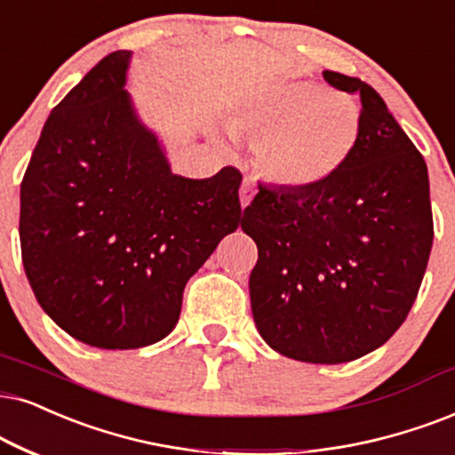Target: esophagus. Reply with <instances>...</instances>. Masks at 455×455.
<instances>
[{"instance_id":"esophagus-1","label":"esophagus","mask_w":455,"mask_h":455,"mask_svg":"<svg viewBox=\"0 0 455 455\" xmlns=\"http://www.w3.org/2000/svg\"><path fill=\"white\" fill-rule=\"evenodd\" d=\"M256 195V185L251 178H243V182H241V188H239V201H241V208H247V205L251 204V199H254Z\"/></svg>"}]
</instances>
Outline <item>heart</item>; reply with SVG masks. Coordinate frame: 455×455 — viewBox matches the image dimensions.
Returning a JSON list of instances; mask_svg holds the SVG:
<instances>
[{"instance_id": "1", "label": "heart", "mask_w": 455, "mask_h": 455, "mask_svg": "<svg viewBox=\"0 0 455 455\" xmlns=\"http://www.w3.org/2000/svg\"><path fill=\"white\" fill-rule=\"evenodd\" d=\"M361 107L323 84L291 82L256 96L233 119L237 136L257 138L256 165L285 188H310L342 170L361 136Z\"/></svg>"}]
</instances>
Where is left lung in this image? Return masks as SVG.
Masks as SVG:
<instances>
[{
    "label": "left lung",
    "mask_w": 455,
    "mask_h": 455,
    "mask_svg": "<svg viewBox=\"0 0 455 455\" xmlns=\"http://www.w3.org/2000/svg\"><path fill=\"white\" fill-rule=\"evenodd\" d=\"M361 96V136L323 185H258L241 228L258 245L251 313L262 340L307 363H347L382 347L416 300L430 247L428 170L371 85L323 71Z\"/></svg>",
    "instance_id": "obj_1"
}]
</instances>
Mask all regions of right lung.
I'll return each mask as SVG.
<instances>
[{
	"label": "right lung",
	"mask_w": 455,
	"mask_h": 455,
	"mask_svg": "<svg viewBox=\"0 0 455 455\" xmlns=\"http://www.w3.org/2000/svg\"><path fill=\"white\" fill-rule=\"evenodd\" d=\"M130 56L111 52L52 108L20 185L22 264L39 307L108 350L168 336L187 281L243 222L237 168L172 174L124 90Z\"/></svg>",
	"instance_id": "1"
}]
</instances>
